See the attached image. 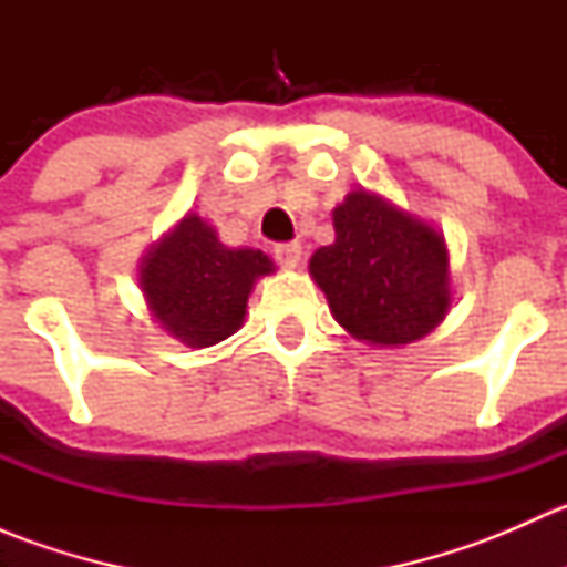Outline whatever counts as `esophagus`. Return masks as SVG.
<instances>
[{
  "mask_svg": "<svg viewBox=\"0 0 567 567\" xmlns=\"http://www.w3.org/2000/svg\"><path fill=\"white\" fill-rule=\"evenodd\" d=\"M274 257H277L279 266L288 268V271H293V268H299V262H301V247L299 244H279V247L274 249Z\"/></svg>",
  "mask_w": 567,
  "mask_h": 567,
  "instance_id": "1",
  "label": "esophagus"
}]
</instances>
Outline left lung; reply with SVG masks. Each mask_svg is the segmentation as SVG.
Instances as JSON below:
<instances>
[{
    "label": "left lung",
    "mask_w": 567,
    "mask_h": 567,
    "mask_svg": "<svg viewBox=\"0 0 567 567\" xmlns=\"http://www.w3.org/2000/svg\"><path fill=\"white\" fill-rule=\"evenodd\" d=\"M334 244L316 249L310 277L337 323L359 342L403 348L431 334L453 305L442 233L379 192L353 188L334 210Z\"/></svg>",
    "instance_id": "1"
}]
</instances>
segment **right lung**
Segmentation results:
<instances>
[{"label": "right lung", "instance_id": "add662e5", "mask_svg": "<svg viewBox=\"0 0 567 567\" xmlns=\"http://www.w3.org/2000/svg\"><path fill=\"white\" fill-rule=\"evenodd\" d=\"M277 271L260 249L225 247L214 225L186 214L140 260V288L153 320L188 348L236 334L260 277Z\"/></svg>", "mask_w": 567, "mask_h": 567}]
</instances>
